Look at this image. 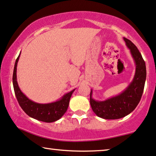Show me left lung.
Returning a JSON list of instances; mask_svg holds the SVG:
<instances>
[{"label":"left lung","mask_w":156,"mask_h":156,"mask_svg":"<svg viewBox=\"0 0 156 156\" xmlns=\"http://www.w3.org/2000/svg\"><path fill=\"white\" fill-rule=\"evenodd\" d=\"M124 41L132 54L136 69L132 82L126 90L115 97L105 101H96L90 92V105L95 114L106 120H116L129 115L140 102L146 80V66L142 55L132 41L124 38Z\"/></svg>","instance_id":"obj_1"}]
</instances>
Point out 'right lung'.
<instances>
[{"instance_id":"obj_1","label":"right lung","mask_w":156,"mask_h":156,"mask_svg":"<svg viewBox=\"0 0 156 156\" xmlns=\"http://www.w3.org/2000/svg\"><path fill=\"white\" fill-rule=\"evenodd\" d=\"M21 54V53H20ZM20 54L16 58L13 74V84L15 94L20 106L29 116L36 120L45 122H53L58 120L66 112L69 103L74 90L65 94L62 99L56 102L48 104H39L34 102L26 97L20 90L16 78L17 63L19 62Z\"/></svg>"}]
</instances>
